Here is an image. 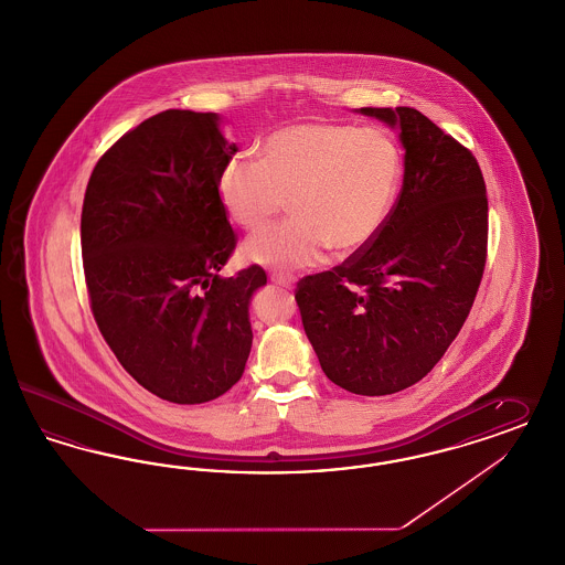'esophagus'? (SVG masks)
Instances as JSON below:
<instances>
[{"instance_id":"1","label":"esophagus","mask_w":565,"mask_h":565,"mask_svg":"<svg viewBox=\"0 0 565 565\" xmlns=\"http://www.w3.org/2000/svg\"><path fill=\"white\" fill-rule=\"evenodd\" d=\"M273 282H276L278 287H282V289H291L292 285H295V280H292L291 276H287V274H273Z\"/></svg>"}]
</instances>
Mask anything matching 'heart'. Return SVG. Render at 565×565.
Wrapping results in <instances>:
<instances>
[{"mask_svg":"<svg viewBox=\"0 0 565 565\" xmlns=\"http://www.w3.org/2000/svg\"><path fill=\"white\" fill-rule=\"evenodd\" d=\"M264 157H236L220 173V199L232 222L264 228L291 199V222L257 232L243 257L280 270L312 268L331 247L364 249L394 207L404 159L376 127L287 126L264 142Z\"/></svg>","mask_w":565,"mask_h":565,"instance_id":"heart-1","label":"heart"}]
</instances>
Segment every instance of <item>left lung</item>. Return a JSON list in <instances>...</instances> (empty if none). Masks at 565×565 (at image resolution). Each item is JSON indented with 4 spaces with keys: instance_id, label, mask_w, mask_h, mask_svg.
Here are the masks:
<instances>
[{
    "instance_id": "left-lung-1",
    "label": "left lung",
    "mask_w": 565,
    "mask_h": 565,
    "mask_svg": "<svg viewBox=\"0 0 565 565\" xmlns=\"http://www.w3.org/2000/svg\"><path fill=\"white\" fill-rule=\"evenodd\" d=\"M360 113L399 127L404 182L375 241L297 282L303 331L324 375L387 396L427 375L459 334L488 253L478 159L411 106Z\"/></svg>"
}]
</instances>
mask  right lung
<instances>
[{
  "label": "right lung",
  "instance_id": "add662e5",
  "mask_svg": "<svg viewBox=\"0 0 565 565\" xmlns=\"http://www.w3.org/2000/svg\"><path fill=\"white\" fill-rule=\"evenodd\" d=\"M217 121L169 108L129 129L98 159L82 210L94 320L127 373L175 404L243 376L249 299L266 285L259 266L217 274L236 247L217 182L238 150Z\"/></svg>",
  "mask_w": 565,
  "mask_h": 565
}]
</instances>
